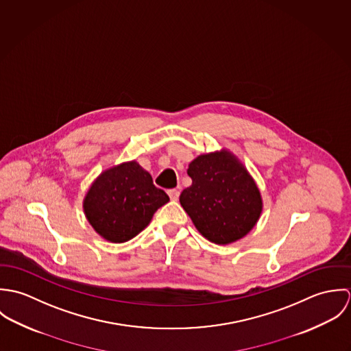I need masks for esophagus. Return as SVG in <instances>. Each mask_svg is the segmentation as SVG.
Here are the masks:
<instances>
[{
  "label": "esophagus",
  "mask_w": 351,
  "mask_h": 351,
  "mask_svg": "<svg viewBox=\"0 0 351 351\" xmlns=\"http://www.w3.org/2000/svg\"><path fill=\"white\" fill-rule=\"evenodd\" d=\"M167 193H169L170 199L173 201H177L178 197H180V189H170Z\"/></svg>",
  "instance_id": "1"
}]
</instances>
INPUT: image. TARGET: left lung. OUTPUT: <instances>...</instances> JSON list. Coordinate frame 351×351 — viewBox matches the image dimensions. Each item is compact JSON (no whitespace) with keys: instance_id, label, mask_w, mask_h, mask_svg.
<instances>
[{"instance_id":"1","label":"left lung","mask_w":351,"mask_h":351,"mask_svg":"<svg viewBox=\"0 0 351 351\" xmlns=\"http://www.w3.org/2000/svg\"><path fill=\"white\" fill-rule=\"evenodd\" d=\"M192 185L180 202L201 235L216 245L246 237L262 213L261 192L245 165L223 150L201 154L189 163Z\"/></svg>"}]
</instances>
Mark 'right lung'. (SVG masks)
I'll return each mask as SVG.
<instances>
[{"label": "right lung", "mask_w": 351, "mask_h": 351, "mask_svg": "<svg viewBox=\"0 0 351 351\" xmlns=\"http://www.w3.org/2000/svg\"><path fill=\"white\" fill-rule=\"evenodd\" d=\"M167 201L169 196L152 184L150 173L130 160L104 170L93 181L84 212L101 238L124 243L142 232Z\"/></svg>", "instance_id": "right-lung-1"}]
</instances>
